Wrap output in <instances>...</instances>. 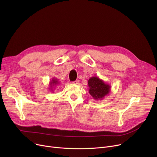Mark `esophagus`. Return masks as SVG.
Returning <instances> with one entry per match:
<instances>
[{
    "mask_svg": "<svg viewBox=\"0 0 157 157\" xmlns=\"http://www.w3.org/2000/svg\"><path fill=\"white\" fill-rule=\"evenodd\" d=\"M72 83L74 85H78L79 83V80H76L75 81H73Z\"/></svg>",
    "mask_w": 157,
    "mask_h": 157,
    "instance_id": "1",
    "label": "esophagus"
}]
</instances>
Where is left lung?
<instances>
[{"label": "left lung", "mask_w": 157, "mask_h": 157, "mask_svg": "<svg viewBox=\"0 0 157 157\" xmlns=\"http://www.w3.org/2000/svg\"><path fill=\"white\" fill-rule=\"evenodd\" d=\"M89 93L96 101L102 100L111 92V85L98 76L91 77L88 81Z\"/></svg>", "instance_id": "left-lung-1"}]
</instances>
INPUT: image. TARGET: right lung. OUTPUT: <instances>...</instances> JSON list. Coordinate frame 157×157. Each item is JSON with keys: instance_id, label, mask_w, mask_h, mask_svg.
I'll return each mask as SVG.
<instances>
[{"instance_id": "add662e5", "label": "right lung", "mask_w": 157, "mask_h": 157, "mask_svg": "<svg viewBox=\"0 0 157 157\" xmlns=\"http://www.w3.org/2000/svg\"><path fill=\"white\" fill-rule=\"evenodd\" d=\"M59 81L56 78H53L52 79V80L49 81V90H50L51 92H53V88H54V86H56V85H58L59 84Z\"/></svg>"}]
</instances>
